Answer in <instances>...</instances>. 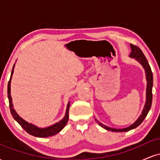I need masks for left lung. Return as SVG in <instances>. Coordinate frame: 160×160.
I'll return each mask as SVG.
<instances>
[{
	"mask_svg": "<svg viewBox=\"0 0 160 160\" xmlns=\"http://www.w3.org/2000/svg\"><path fill=\"white\" fill-rule=\"evenodd\" d=\"M130 47H131L132 52H130L129 57L130 58H135L136 61L138 62L139 63L142 65L143 68L144 69L145 76H146V80H147L146 102H145L144 107L143 108V111L141 112V114L139 116V117L137 119V120L135 121L134 123L132 124L131 126H128V127L126 128H114L108 127V126H105V125L102 124V122H99L98 120H97V119H95V121L98 122L99 126H102V127L104 128V129L108 130V131L122 132H128L129 131V130L135 128L143 122V120H144V118L147 117V115H148L150 108H151L152 97H153V95H152V88H153V74H152L151 68H150L149 63H148L146 57L144 56V53L142 52V51L141 50V49H139L138 47H136V46L132 45V44H130Z\"/></svg>",
	"mask_w": 160,
	"mask_h": 160,
	"instance_id": "1",
	"label": "left lung"
}]
</instances>
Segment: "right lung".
<instances>
[{"label":"right lung","mask_w":160,"mask_h":160,"mask_svg":"<svg viewBox=\"0 0 160 160\" xmlns=\"http://www.w3.org/2000/svg\"><path fill=\"white\" fill-rule=\"evenodd\" d=\"M14 67H15V64H14L13 67H12L10 79L8 82V86H7V95H8L10 112H11V114H12V117H13L14 120L17 121L18 123H19L28 133L33 135V136L38 137V138H47V137L52 136V135H56V134H58L60 131H62V128L66 126V124H67L68 122V120L70 102H68V103L67 104V108H66L65 115V117H64V118L60 121H58V122H56V123L53 124L52 126H49L48 127H45V128L38 127V126H35V125L30 123V122H27V121L23 120V119L22 118V117H20L17 113H16L15 109L13 108V104H12V97H11V94H10L11 79H12V74H13Z\"/></svg>","instance_id":"1"}]
</instances>
